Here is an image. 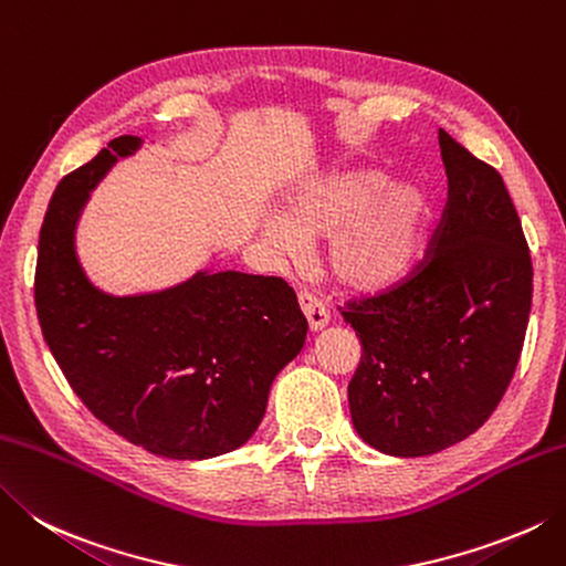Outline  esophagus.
<instances>
[{
  "instance_id": "1",
  "label": "esophagus",
  "mask_w": 566,
  "mask_h": 566,
  "mask_svg": "<svg viewBox=\"0 0 566 566\" xmlns=\"http://www.w3.org/2000/svg\"><path fill=\"white\" fill-rule=\"evenodd\" d=\"M298 306H302V312L308 321V328L312 331H318L328 324V312H326L324 302H321V298L314 296L312 292H306V290L298 292Z\"/></svg>"
}]
</instances>
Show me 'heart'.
Listing matches in <instances>:
<instances>
[{
  "label": "heart",
  "mask_w": 566,
  "mask_h": 566,
  "mask_svg": "<svg viewBox=\"0 0 566 566\" xmlns=\"http://www.w3.org/2000/svg\"><path fill=\"white\" fill-rule=\"evenodd\" d=\"M382 186L385 176L370 169L321 176L286 201L284 218L264 223V235L280 254H298L304 240L328 238V274L350 292H382L412 268L424 216L412 186Z\"/></svg>",
  "instance_id": "1"
}]
</instances>
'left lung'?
Instances as JSON below:
<instances>
[{"instance_id":"left-lung-1","label":"left lung","mask_w":566,"mask_h":566,"mask_svg":"<svg viewBox=\"0 0 566 566\" xmlns=\"http://www.w3.org/2000/svg\"><path fill=\"white\" fill-rule=\"evenodd\" d=\"M449 193L424 258L400 282L338 306L360 340L353 427L390 457H429L483 427L523 353L533 260L491 164L439 129Z\"/></svg>"}]
</instances>
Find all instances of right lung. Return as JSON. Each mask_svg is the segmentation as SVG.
Listing matches in <instances>:
<instances>
[{
	"label": "right lung",
	"instance_id": "right-lung-1",
	"mask_svg": "<svg viewBox=\"0 0 566 566\" xmlns=\"http://www.w3.org/2000/svg\"><path fill=\"white\" fill-rule=\"evenodd\" d=\"M137 147V137H117L55 186L33 274L39 324L99 422L157 457H220L254 434L274 375L302 350L308 326L282 276L198 272L144 296H109L85 280L75 218L109 166Z\"/></svg>",
	"mask_w": 566,
	"mask_h": 566
}]
</instances>
